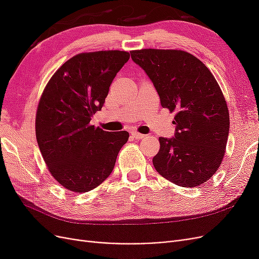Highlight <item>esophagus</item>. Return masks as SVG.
Here are the masks:
<instances>
[{"label": "esophagus", "mask_w": 259, "mask_h": 259, "mask_svg": "<svg viewBox=\"0 0 259 259\" xmlns=\"http://www.w3.org/2000/svg\"><path fill=\"white\" fill-rule=\"evenodd\" d=\"M132 136L135 139H143L146 137L145 134H140V133H138V132H132Z\"/></svg>", "instance_id": "1"}]
</instances>
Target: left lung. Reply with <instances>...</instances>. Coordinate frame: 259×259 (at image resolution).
Returning a JSON list of instances; mask_svg holds the SVG:
<instances>
[{
	"label": "left lung",
	"instance_id": "left-lung-1",
	"mask_svg": "<svg viewBox=\"0 0 259 259\" xmlns=\"http://www.w3.org/2000/svg\"><path fill=\"white\" fill-rule=\"evenodd\" d=\"M160 96L176 111L175 135L160 137L153 160L156 171L182 187L206 183L223 161L229 135V112L215 77L193 55L176 50L131 52Z\"/></svg>",
	"mask_w": 259,
	"mask_h": 259
}]
</instances>
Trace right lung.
I'll list each match as a JSON object with an SVG mask.
<instances>
[{"mask_svg":"<svg viewBox=\"0 0 259 259\" xmlns=\"http://www.w3.org/2000/svg\"><path fill=\"white\" fill-rule=\"evenodd\" d=\"M127 52L83 53L55 73L38 103L35 134L52 176L73 192H88L112 173L128 133L106 132L91 125L105 104Z\"/></svg>","mask_w":259,"mask_h":259,"instance_id":"obj_1","label":"right lung"}]
</instances>
